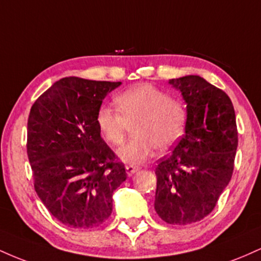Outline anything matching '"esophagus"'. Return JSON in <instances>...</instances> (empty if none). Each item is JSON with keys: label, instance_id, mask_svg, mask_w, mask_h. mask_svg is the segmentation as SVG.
Here are the masks:
<instances>
[{"label": "esophagus", "instance_id": "34e87169", "mask_svg": "<svg viewBox=\"0 0 261 261\" xmlns=\"http://www.w3.org/2000/svg\"><path fill=\"white\" fill-rule=\"evenodd\" d=\"M139 169H140L139 167H136V166H131V164H130V166H126V167H125V170H126V174H127L128 176H133V175L135 174V173H136L137 170H139Z\"/></svg>", "mask_w": 261, "mask_h": 261}]
</instances>
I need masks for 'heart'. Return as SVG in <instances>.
Here are the masks:
<instances>
[{
  "instance_id": "b5f03b06",
  "label": "heart",
  "mask_w": 261,
  "mask_h": 261,
  "mask_svg": "<svg viewBox=\"0 0 261 261\" xmlns=\"http://www.w3.org/2000/svg\"><path fill=\"white\" fill-rule=\"evenodd\" d=\"M115 101L121 113L103 106L95 121L101 136L114 146L124 141L127 124L135 122L134 137L118 149L119 160L125 163H140L154 148L160 153L169 151L184 133L187 108L162 89L151 85L135 86L119 94Z\"/></svg>"
}]
</instances>
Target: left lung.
Returning <instances> with one entry per match:
<instances>
[{
	"instance_id": "left-lung-1",
	"label": "left lung",
	"mask_w": 261,
	"mask_h": 261,
	"mask_svg": "<svg viewBox=\"0 0 261 261\" xmlns=\"http://www.w3.org/2000/svg\"><path fill=\"white\" fill-rule=\"evenodd\" d=\"M187 104L185 135L155 167L154 210L164 222L206 217L232 178L238 146L236 114L223 91L202 77L169 80Z\"/></svg>"
}]
</instances>
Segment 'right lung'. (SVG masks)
<instances>
[{
	"mask_svg": "<svg viewBox=\"0 0 261 261\" xmlns=\"http://www.w3.org/2000/svg\"><path fill=\"white\" fill-rule=\"evenodd\" d=\"M120 85L65 77L29 113L27 153L35 191L65 226L93 228L106 222L114 191L127 178L95 121L104 98Z\"/></svg>",
	"mask_w": 261,
	"mask_h": 261,
	"instance_id": "right-lung-1",
	"label": "right lung"
}]
</instances>
